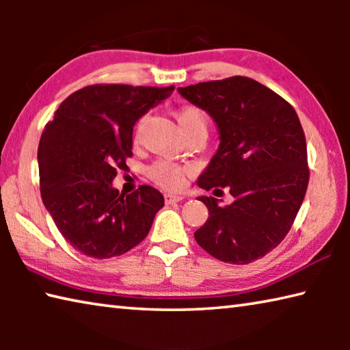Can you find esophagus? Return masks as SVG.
Listing matches in <instances>:
<instances>
[{
    "label": "esophagus",
    "mask_w": 350,
    "mask_h": 350,
    "mask_svg": "<svg viewBox=\"0 0 350 350\" xmlns=\"http://www.w3.org/2000/svg\"><path fill=\"white\" fill-rule=\"evenodd\" d=\"M183 198L180 196V194H165V202H167L168 205L171 204H176V202H180Z\"/></svg>",
    "instance_id": "esophagus-1"
}]
</instances>
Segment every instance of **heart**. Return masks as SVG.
Listing matches in <instances>:
<instances>
[{
	"label": "heart",
	"instance_id": "heart-1",
	"mask_svg": "<svg viewBox=\"0 0 350 350\" xmlns=\"http://www.w3.org/2000/svg\"><path fill=\"white\" fill-rule=\"evenodd\" d=\"M176 118L179 122L182 131L188 134L198 128H206V117L198 106H183L176 111ZM151 179L167 189H177L182 187L185 179V170L179 165L168 161H159L148 168Z\"/></svg>",
	"mask_w": 350,
	"mask_h": 350
}]
</instances>
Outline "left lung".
Listing matches in <instances>:
<instances>
[{
    "instance_id": "1",
    "label": "left lung",
    "mask_w": 350,
    "mask_h": 350,
    "mask_svg": "<svg viewBox=\"0 0 350 350\" xmlns=\"http://www.w3.org/2000/svg\"><path fill=\"white\" fill-rule=\"evenodd\" d=\"M182 97L208 112L221 135L199 187L222 188L233 204L199 200L208 219L194 238L211 256L250 264L273 250L292 228L309 185L306 135L287 100L248 77H228L179 88Z\"/></svg>"
}]
</instances>
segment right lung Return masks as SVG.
<instances>
[{"label": "right lung", "mask_w": 350, "mask_h": 350, "mask_svg": "<svg viewBox=\"0 0 350 350\" xmlns=\"http://www.w3.org/2000/svg\"><path fill=\"white\" fill-rule=\"evenodd\" d=\"M174 86L91 85L63 100L38 145L40 191L52 219L75 250L108 259L146 238L163 206L161 191L140 185L120 194L117 170L133 156V128Z\"/></svg>", "instance_id": "obj_1"}]
</instances>
